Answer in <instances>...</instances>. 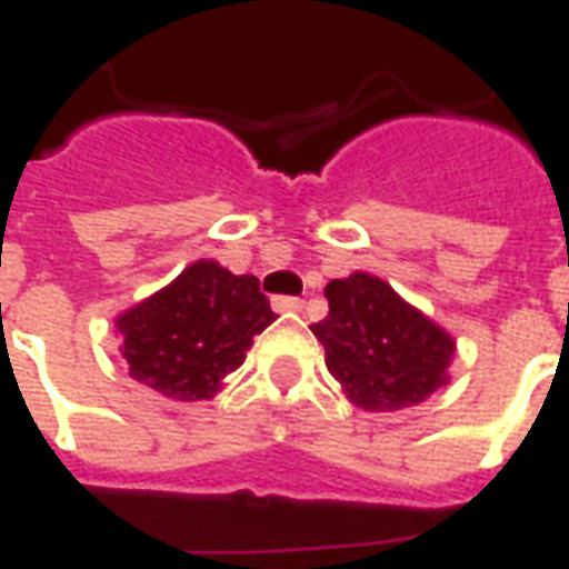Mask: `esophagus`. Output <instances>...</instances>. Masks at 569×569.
Here are the masks:
<instances>
[{"label":"esophagus","mask_w":569,"mask_h":569,"mask_svg":"<svg viewBox=\"0 0 569 569\" xmlns=\"http://www.w3.org/2000/svg\"><path fill=\"white\" fill-rule=\"evenodd\" d=\"M271 305L277 313H296V310H301V305H305V301L296 296H273Z\"/></svg>","instance_id":"1"}]
</instances>
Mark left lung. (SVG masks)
<instances>
[{"label": "left lung", "instance_id": "8db88e82", "mask_svg": "<svg viewBox=\"0 0 569 569\" xmlns=\"http://www.w3.org/2000/svg\"><path fill=\"white\" fill-rule=\"evenodd\" d=\"M329 317L310 326L326 366L362 411H402L448 383L453 338L371 273L326 286Z\"/></svg>", "mask_w": 569, "mask_h": 569}]
</instances>
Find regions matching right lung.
<instances>
[{
  "label": "right lung",
  "instance_id": "1",
  "mask_svg": "<svg viewBox=\"0 0 569 569\" xmlns=\"http://www.w3.org/2000/svg\"><path fill=\"white\" fill-rule=\"evenodd\" d=\"M252 273L194 261L161 292L116 320L133 381L176 402H200L243 366L252 338L273 322Z\"/></svg>",
  "mask_w": 569,
  "mask_h": 569
}]
</instances>
